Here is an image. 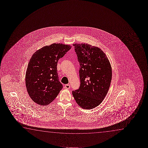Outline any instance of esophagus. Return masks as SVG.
<instances>
[{
	"label": "esophagus",
	"mask_w": 148,
	"mask_h": 148,
	"mask_svg": "<svg viewBox=\"0 0 148 148\" xmlns=\"http://www.w3.org/2000/svg\"><path fill=\"white\" fill-rule=\"evenodd\" d=\"M65 88L66 89H70V84H66V85H65Z\"/></svg>",
	"instance_id": "esophagus-1"
}]
</instances>
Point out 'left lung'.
<instances>
[{"mask_svg": "<svg viewBox=\"0 0 148 148\" xmlns=\"http://www.w3.org/2000/svg\"><path fill=\"white\" fill-rule=\"evenodd\" d=\"M73 45L80 65V85L72 94L80 107L91 109L99 105L107 95L111 82V66L99 48L85 43Z\"/></svg>", "mask_w": 148, "mask_h": 148, "instance_id": "1", "label": "left lung"}]
</instances>
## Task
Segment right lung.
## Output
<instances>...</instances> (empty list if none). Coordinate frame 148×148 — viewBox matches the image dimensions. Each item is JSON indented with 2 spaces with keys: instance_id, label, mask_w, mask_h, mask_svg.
I'll list each match as a JSON object with an SVG mask.
<instances>
[{
  "instance_id": "obj_1",
  "label": "right lung",
  "mask_w": 148,
  "mask_h": 148,
  "mask_svg": "<svg viewBox=\"0 0 148 148\" xmlns=\"http://www.w3.org/2000/svg\"><path fill=\"white\" fill-rule=\"evenodd\" d=\"M68 45L53 43L36 51L31 58L26 73V86L35 103L47 105L63 88L59 81L57 63L71 49Z\"/></svg>"
}]
</instances>
